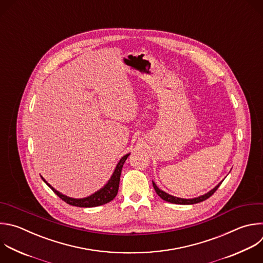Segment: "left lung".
<instances>
[{"mask_svg": "<svg viewBox=\"0 0 263 263\" xmlns=\"http://www.w3.org/2000/svg\"><path fill=\"white\" fill-rule=\"evenodd\" d=\"M222 182H223V181H222ZM222 182L219 183L214 189H212V190L209 191L208 193H205V194H203V195H200V196H198V197H194V198H180V197L172 196V195H170V194H168V193H166V192L160 190V189L157 187V185L155 184L154 181H153V187H154L156 193H157L163 200H165V201H167V202L176 203V204H194V203L201 202V201L208 199L209 197H211V196L216 192V190L220 187V185L222 184Z\"/></svg>", "mask_w": 263, "mask_h": 263, "instance_id": "left-lung-1", "label": "left lung"}]
</instances>
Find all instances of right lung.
<instances>
[{"mask_svg":"<svg viewBox=\"0 0 263 263\" xmlns=\"http://www.w3.org/2000/svg\"><path fill=\"white\" fill-rule=\"evenodd\" d=\"M129 155H130V153L121 158V160L117 164V166H116V168H115V170L111 174L110 179L107 181V183L101 189H99L98 191H96L92 195L83 197V198H72V197L66 196V195L62 194L61 192H59L58 190H55L53 187H51L42 177H41V179L62 200H64L66 203H68L70 205L78 206V208L99 206V205H102V204H105V203L111 201L117 196L118 190H119V185H120V178H121L122 168H123V165H124L125 161L129 157Z\"/></svg>","mask_w":263,"mask_h":263,"instance_id":"add662e5","label":"right lung"}]
</instances>
